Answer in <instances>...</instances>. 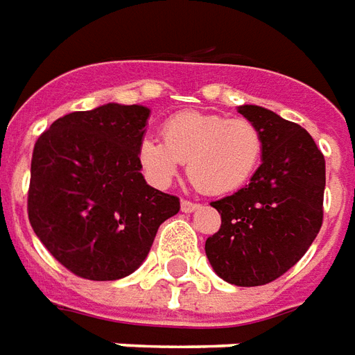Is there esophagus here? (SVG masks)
I'll return each instance as SVG.
<instances>
[{
  "label": "esophagus",
  "mask_w": 355,
  "mask_h": 355,
  "mask_svg": "<svg viewBox=\"0 0 355 355\" xmlns=\"http://www.w3.org/2000/svg\"><path fill=\"white\" fill-rule=\"evenodd\" d=\"M198 208H200V204L191 202V200H181V211H185V214H191V211H195Z\"/></svg>",
  "instance_id": "1"
}]
</instances>
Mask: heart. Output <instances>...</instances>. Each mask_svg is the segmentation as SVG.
Listing matches in <instances>:
<instances>
[{"label":"heart","instance_id":"heart-1","mask_svg":"<svg viewBox=\"0 0 355 355\" xmlns=\"http://www.w3.org/2000/svg\"><path fill=\"white\" fill-rule=\"evenodd\" d=\"M261 153L263 138L252 121L185 111L162 124V139H141L139 162L159 183L187 162L189 180L200 193L227 195L250 181Z\"/></svg>","mask_w":355,"mask_h":355}]
</instances>
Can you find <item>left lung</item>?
Listing matches in <instances>:
<instances>
[{
    "instance_id": "left-lung-1",
    "label": "left lung",
    "mask_w": 355,
    "mask_h": 355,
    "mask_svg": "<svg viewBox=\"0 0 355 355\" xmlns=\"http://www.w3.org/2000/svg\"><path fill=\"white\" fill-rule=\"evenodd\" d=\"M238 113L261 132V166L250 183L211 202L219 231L206 255L219 278L240 287L280 278L306 253L323 221L325 159L309 132L259 105Z\"/></svg>"
}]
</instances>
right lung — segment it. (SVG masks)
<instances>
[{"label": "right lung", "mask_w": 355, "mask_h": 355, "mask_svg": "<svg viewBox=\"0 0 355 355\" xmlns=\"http://www.w3.org/2000/svg\"><path fill=\"white\" fill-rule=\"evenodd\" d=\"M151 110L105 103L73 111L35 141L28 191L33 232L81 278L119 280L146 261L180 198L147 185L139 144Z\"/></svg>", "instance_id": "1"}]
</instances>
